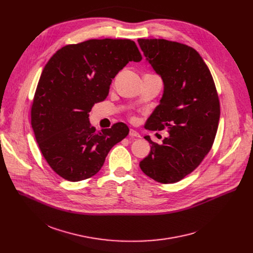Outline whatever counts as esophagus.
<instances>
[{
    "label": "esophagus",
    "instance_id": "1",
    "mask_svg": "<svg viewBox=\"0 0 253 253\" xmlns=\"http://www.w3.org/2000/svg\"><path fill=\"white\" fill-rule=\"evenodd\" d=\"M129 135L131 136V137H136V138H140V134L136 131V130H134V129H130V131H129Z\"/></svg>",
    "mask_w": 253,
    "mask_h": 253
}]
</instances>
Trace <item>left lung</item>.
Instances as JSON below:
<instances>
[{"label": "left lung", "mask_w": 253, "mask_h": 253, "mask_svg": "<svg viewBox=\"0 0 253 253\" xmlns=\"http://www.w3.org/2000/svg\"><path fill=\"white\" fill-rule=\"evenodd\" d=\"M148 63L164 85L147 130H168L162 143L151 144L141 170L155 181L175 183L191 173L210 151L217 132L220 106L210 71L193 48L164 39H138Z\"/></svg>", "instance_id": "obj_1"}]
</instances>
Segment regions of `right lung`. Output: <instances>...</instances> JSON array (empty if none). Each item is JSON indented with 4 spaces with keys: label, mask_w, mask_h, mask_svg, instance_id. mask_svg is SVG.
<instances>
[{
    "label": "right lung",
    "mask_w": 253,
    "mask_h": 253,
    "mask_svg": "<svg viewBox=\"0 0 253 253\" xmlns=\"http://www.w3.org/2000/svg\"><path fill=\"white\" fill-rule=\"evenodd\" d=\"M141 60L131 40L94 39L67 45L48 61L34 96L31 123L44 158L58 175L72 182L92 177L128 135L122 122L96 131L89 112L106 99L118 72Z\"/></svg>",
    "instance_id": "1"
}]
</instances>
